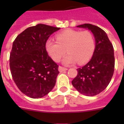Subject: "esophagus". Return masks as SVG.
Masks as SVG:
<instances>
[{"instance_id":"esophagus-1","label":"esophagus","mask_w":124,"mask_h":124,"mask_svg":"<svg viewBox=\"0 0 124 124\" xmlns=\"http://www.w3.org/2000/svg\"><path fill=\"white\" fill-rule=\"evenodd\" d=\"M58 70H59V71L60 72H63V71H67L68 69L66 68H64V67H62V66H59Z\"/></svg>"}]
</instances>
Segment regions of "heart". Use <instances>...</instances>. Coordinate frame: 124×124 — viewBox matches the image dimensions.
Instances as JSON below:
<instances>
[{"label":"heart","instance_id":"heart-1","mask_svg":"<svg viewBox=\"0 0 124 124\" xmlns=\"http://www.w3.org/2000/svg\"><path fill=\"white\" fill-rule=\"evenodd\" d=\"M56 41L49 39L46 43L49 54L55 62H59L66 52L68 54L63 62L65 64L77 62L83 64L90 60L95 49V40L87 30H64L56 35Z\"/></svg>","mask_w":124,"mask_h":124}]
</instances>
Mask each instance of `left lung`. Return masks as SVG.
<instances>
[{
    "label": "left lung",
    "mask_w": 124,
    "mask_h": 124,
    "mask_svg": "<svg viewBox=\"0 0 124 124\" xmlns=\"http://www.w3.org/2000/svg\"><path fill=\"white\" fill-rule=\"evenodd\" d=\"M77 27L87 28L92 31L96 47L90 61L82 68L77 69V75L72 80V84L82 94L94 96L108 87L113 75V46L106 32L98 26L84 24Z\"/></svg>",
    "instance_id": "1"
}]
</instances>
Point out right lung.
Masks as SVG:
<instances>
[{
    "mask_svg": "<svg viewBox=\"0 0 124 124\" xmlns=\"http://www.w3.org/2000/svg\"><path fill=\"white\" fill-rule=\"evenodd\" d=\"M60 28L39 24L27 28L13 43L9 68L15 84L32 98H42L56 84L58 66L49 56L46 43Z\"/></svg>",
    "mask_w": 124,
    "mask_h": 124,
    "instance_id": "right-lung-1",
    "label": "right lung"
}]
</instances>
